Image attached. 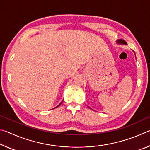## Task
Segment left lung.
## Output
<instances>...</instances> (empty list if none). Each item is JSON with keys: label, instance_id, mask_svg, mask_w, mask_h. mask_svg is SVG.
I'll use <instances>...</instances> for the list:
<instances>
[{"label": "left lung", "instance_id": "left-lung-1", "mask_svg": "<svg viewBox=\"0 0 150 150\" xmlns=\"http://www.w3.org/2000/svg\"><path fill=\"white\" fill-rule=\"evenodd\" d=\"M118 42V43H120V44H126V42L125 41H124V40H119Z\"/></svg>", "mask_w": 150, "mask_h": 150}]
</instances>
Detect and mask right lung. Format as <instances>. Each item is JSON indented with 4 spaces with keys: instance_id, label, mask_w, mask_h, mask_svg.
Segmentation results:
<instances>
[{
    "instance_id": "right-lung-1",
    "label": "right lung",
    "mask_w": 150,
    "mask_h": 150,
    "mask_svg": "<svg viewBox=\"0 0 150 150\" xmlns=\"http://www.w3.org/2000/svg\"><path fill=\"white\" fill-rule=\"evenodd\" d=\"M61 104H62V103H60V104H59V105H58V106H59V105H61ZM57 106H56V107H55V108H57Z\"/></svg>"
}]
</instances>
